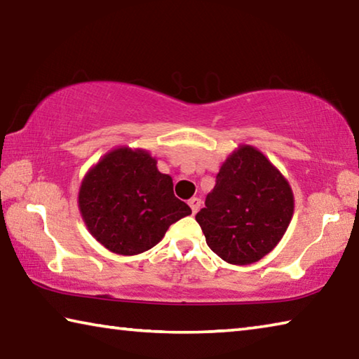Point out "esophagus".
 <instances>
[{
    "label": "esophagus",
    "mask_w": 359,
    "mask_h": 359,
    "mask_svg": "<svg viewBox=\"0 0 359 359\" xmlns=\"http://www.w3.org/2000/svg\"><path fill=\"white\" fill-rule=\"evenodd\" d=\"M201 204H202V201H201L199 198H191L190 201H188V205L191 207V212H193V213H196V212L199 210Z\"/></svg>",
    "instance_id": "34e87169"
}]
</instances>
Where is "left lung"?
<instances>
[{
	"label": "left lung",
	"instance_id": "8db88e82",
	"mask_svg": "<svg viewBox=\"0 0 359 359\" xmlns=\"http://www.w3.org/2000/svg\"><path fill=\"white\" fill-rule=\"evenodd\" d=\"M292 215L289 182L262 152L243 144L223 163L196 221L215 254L250 265L279 243Z\"/></svg>",
	"mask_w": 359,
	"mask_h": 359
}]
</instances>
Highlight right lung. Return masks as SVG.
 <instances>
[{
	"instance_id": "1",
	"label": "right lung",
	"mask_w": 359,
	"mask_h": 359,
	"mask_svg": "<svg viewBox=\"0 0 359 359\" xmlns=\"http://www.w3.org/2000/svg\"><path fill=\"white\" fill-rule=\"evenodd\" d=\"M84 224L97 242L121 256L151 250L168 227L191 213L174 196L172 179L142 149L117 147L84 175L78 193Z\"/></svg>"
}]
</instances>
